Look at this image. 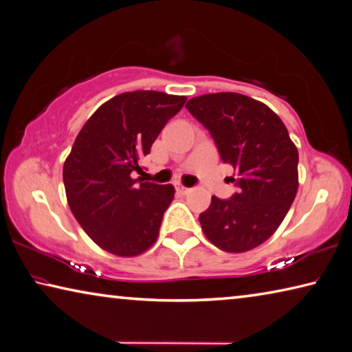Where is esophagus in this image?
<instances>
[{
    "label": "esophagus",
    "instance_id": "34e87169",
    "mask_svg": "<svg viewBox=\"0 0 352 352\" xmlns=\"http://www.w3.org/2000/svg\"><path fill=\"white\" fill-rule=\"evenodd\" d=\"M176 190H177V192H179V193H182V195H187V193L192 192V188H188V187H184V186H181V184H177Z\"/></svg>",
    "mask_w": 352,
    "mask_h": 352
}]
</instances>
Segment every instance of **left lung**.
<instances>
[{"label":"left lung","mask_w":352,"mask_h":352,"mask_svg":"<svg viewBox=\"0 0 352 352\" xmlns=\"http://www.w3.org/2000/svg\"><path fill=\"white\" fill-rule=\"evenodd\" d=\"M186 107L210 132L224 164L237 171L229 199L212 197L199 215L206 237L228 252L262 245L279 228L298 192V149L282 120L263 102L221 91Z\"/></svg>","instance_id":"1"}]
</instances>
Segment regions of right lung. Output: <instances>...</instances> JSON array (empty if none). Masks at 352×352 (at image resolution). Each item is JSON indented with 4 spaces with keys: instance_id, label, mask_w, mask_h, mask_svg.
Here are the masks:
<instances>
[{
    "instance_id": "obj_1",
    "label": "right lung",
    "mask_w": 352,
    "mask_h": 352,
    "mask_svg": "<svg viewBox=\"0 0 352 352\" xmlns=\"http://www.w3.org/2000/svg\"><path fill=\"white\" fill-rule=\"evenodd\" d=\"M186 96L137 90L113 96L87 120L63 164L68 206L98 246L115 256L145 252L157 239L175 187L134 179L140 159Z\"/></svg>"
}]
</instances>
